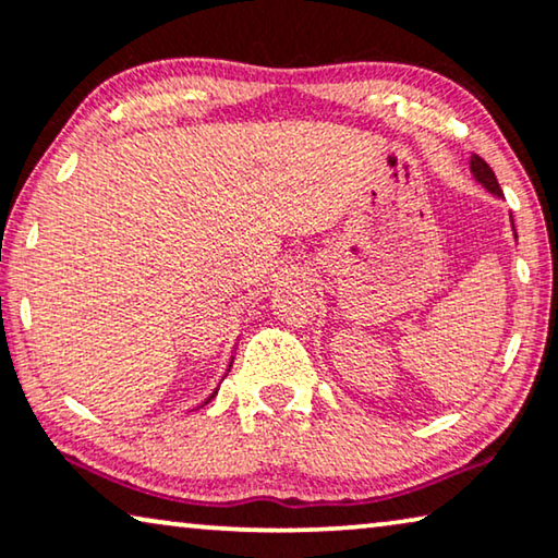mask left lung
Here are the masks:
<instances>
[{"label":"left lung","instance_id":"obj_1","mask_svg":"<svg viewBox=\"0 0 558 558\" xmlns=\"http://www.w3.org/2000/svg\"><path fill=\"white\" fill-rule=\"evenodd\" d=\"M470 167H473V174H475L477 182L485 184V190H490L493 194H498V197H504V192H500V184H498L496 174H493V169L481 159V156L475 154L473 161H470Z\"/></svg>","mask_w":558,"mask_h":558}]
</instances>
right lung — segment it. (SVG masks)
<instances>
[{
    "label": "right lung",
    "instance_id": "right-lung-1",
    "mask_svg": "<svg viewBox=\"0 0 558 558\" xmlns=\"http://www.w3.org/2000/svg\"><path fill=\"white\" fill-rule=\"evenodd\" d=\"M215 395H217V391H211V397H209V399H215ZM209 399H207V402H209ZM207 402H204V404H207Z\"/></svg>",
    "mask_w": 558,
    "mask_h": 558
}]
</instances>
